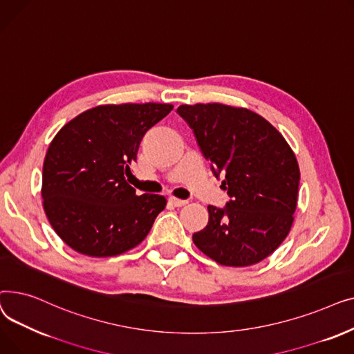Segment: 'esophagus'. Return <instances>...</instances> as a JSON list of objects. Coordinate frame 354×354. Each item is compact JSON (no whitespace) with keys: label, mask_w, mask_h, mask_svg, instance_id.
<instances>
[{"label":"esophagus","mask_w":354,"mask_h":354,"mask_svg":"<svg viewBox=\"0 0 354 354\" xmlns=\"http://www.w3.org/2000/svg\"><path fill=\"white\" fill-rule=\"evenodd\" d=\"M167 201H169V203L174 207H183V205H187V203H188V201L179 199V198H175V196H171Z\"/></svg>","instance_id":"1"}]
</instances>
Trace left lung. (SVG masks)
<instances>
[{
  "label": "left lung",
  "mask_w": 354,
  "mask_h": 354,
  "mask_svg": "<svg viewBox=\"0 0 354 354\" xmlns=\"http://www.w3.org/2000/svg\"><path fill=\"white\" fill-rule=\"evenodd\" d=\"M176 111L230 196L224 208L208 207V225L192 235L194 244L221 266L263 261L294 221L300 169L291 147L270 122L244 107L198 103Z\"/></svg>",
  "instance_id": "left-lung-1"
}]
</instances>
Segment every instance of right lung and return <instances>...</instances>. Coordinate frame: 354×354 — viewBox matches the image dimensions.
Returning a JSON list of instances; mask_svg holds the SVG:
<instances>
[{"mask_svg":"<svg viewBox=\"0 0 354 354\" xmlns=\"http://www.w3.org/2000/svg\"><path fill=\"white\" fill-rule=\"evenodd\" d=\"M172 104L124 103L88 109L54 136L43 165V207L64 243L88 257L139 245L165 209L162 195H136L126 182L149 129Z\"/></svg>","mask_w":354,"mask_h":354,"instance_id":"add662e5","label":"right lung"}]
</instances>
